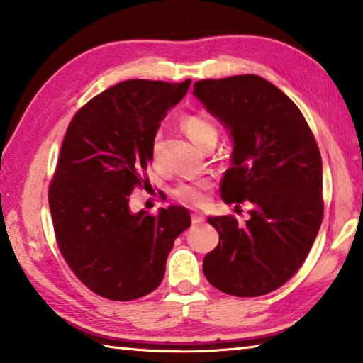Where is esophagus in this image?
<instances>
[{
    "instance_id": "obj_1",
    "label": "esophagus",
    "mask_w": 363,
    "mask_h": 363,
    "mask_svg": "<svg viewBox=\"0 0 363 363\" xmlns=\"http://www.w3.org/2000/svg\"><path fill=\"white\" fill-rule=\"evenodd\" d=\"M205 220V216L201 213H192V223L194 224H200V223H203Z\"/></svg>"
}]
</instances>
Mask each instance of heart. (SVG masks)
<instances>
[{"instance_id": "1", "label": "heart", "mask_w": 363, "mask_h": 363, "mask_svg": "<svg viewBox=\"0 0 363 363\" xmlns=\"http://www.w3.org/2000/svg\"><path fill=\"white\" fill-rule=\"evenodd\" d=\"M182 128L184 131L187 133V136L199 147L203 143H206L208 139H218V128L214 126L211 121L201 118V116H196V115L186 116L182 121ZM153 155H157V144H155V149H153ZM210 187L211 184L205 179L192 181V182L181 184V186L174 190V195L177 196V200L182 201V203L196 206V205L205 203L206 192Z\"/></svg>"}]
</instances>
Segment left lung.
<instances>
[{"instance_id": "1", "label": "left lung", "mask_w": 363, "mask_h": 363, "mask_svg": "<svg viewBox=\"0 0 363 363\" xmlns=\"http://www.w3.org/2000/svg\"><path fill=\"white\" fill-rule=\"evenodd\" d=\"M194 96L233 144L220 196L251 203L245 225L233 216L208 218L219 243L205 256V277L232 296H262L296 274L320 229V152L294 102L261 77L201 79Z\"/></svg>"}]
</instances>
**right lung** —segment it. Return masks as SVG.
<instances>
[{"label": "right lung", "mask_w": 363, "mask_h": 363, "mask_svg": "<svg viewBox=\"0 0 363 363\" xmlns=\"http://www.w3.org/2000/svg\"><path fill=\"white\" fill-rule=\"evenodd\" d=\"M190 83L128 79L79 108L67 130L49 210L64 259L102 298L133 301L155 290L174 240L190 225L184 206L155 216L130 208L160 123Z\"/></svg>", "instance_id": "obj_1"}]
</instances>
